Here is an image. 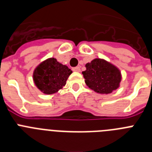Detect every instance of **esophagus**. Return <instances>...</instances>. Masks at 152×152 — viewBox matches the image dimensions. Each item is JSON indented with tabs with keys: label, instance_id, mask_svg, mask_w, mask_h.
<instances>
[{
	"label": "esophagus",
	"instance_id": "34e87169",
	"mask_svg": "<svg viewBox=\"0 0 152 152\" xmlns=\"http://www.w3.org/2000/svg\"><path fill=\"white\" fill-rule=\"evenodd\" d=\"M72 70H73V72H80V67H78V66L75 67V68H72Z\"/></svg>",
	"mask_w": 152,
	"mask_h": 152
}]
</instances>
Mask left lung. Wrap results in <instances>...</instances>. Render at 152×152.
Instances as JSON below:
<instances>
[{
    "label": "left lung",
    "mask_w": 152,
    "mask_h": 152,
    "mask_svg": "<svg viewBox=\"0 0 152 152\" xmlns=\"http://www.w3.org/2000/svg\"><path fill=\"white\" fill-rule=\"evenodd\" d=\"M82 72L88 88L95 92L107 94L117 89L121 81V72L111 63L101 58H95L85 65Z\"/></svg>",
    "instance_id": "8db88e82"
}]
</instances>
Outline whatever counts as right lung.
Listing matches in <instances>:
<instances>
[{"mask_svg": "<svg viewBox=\"0 0 152 152\" xmlns=\"http://www.w3.org/2000/svg\"><path fill=\"white\" fill-rule=\"evenodd\" d=\"M72 71L61 64L55 58L40 63L33 72V81L39 90L45 94L58 92L66 84Z\"/></svg>", "mask_w": 152, "mask_h": 152, "instance_id": "right-lung-1", "label": "right lung"}]
</instances>
